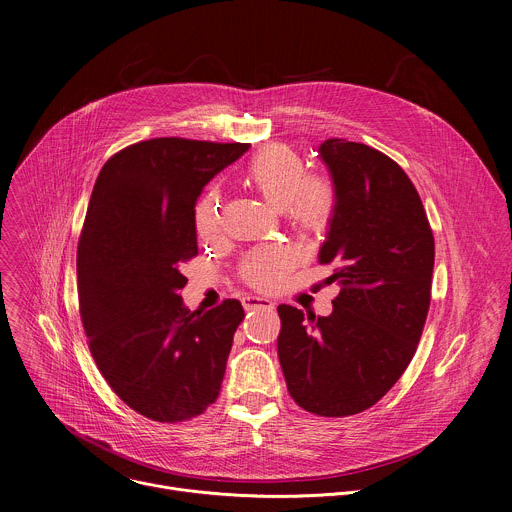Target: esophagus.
Segmentation results:
<instances>
[{
  "instance_id": "obj_1",
  "label": "esophagus",
  "mask_w": 512,
  "mask_h": 512,
  "mask_svg": "<svg viewBox=\"0 0 512 512\" xmlns=\"http://www.w3.org/2000/svg\"><path fill=\"white\" fill-rule=\"evenodd\" d=\"M273 306H275V304H273L271 300L261 298V296H245V298H243V308H245V310H259V308L271 310Z\"/></svg>"
}]
</instances>
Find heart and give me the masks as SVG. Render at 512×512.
I'll return each mask as SVG.
<instances>
[{
  "label": "heart",
  "instance_id": "1",
  "mask_svg": "<svg viewBox=\"0 0 512 512\" xmlns=\"http://www.w3.org/2000/svg\"><path fill=\"white\" fill-rule=\"evenodd\" d=\"M243 182L261 194L271 206L281 208L287 227L300 237L328 233L338 194L330 178L308 174L304 158L287 145L273 143L259 150L243 166ZM194 227L200 239H212L218 231V196L208 192L194 210ZM291 265L285 249L267 245L249 253L239 265V277L255 289H273Z\"/></svg>",
  "mask_w": 512,
  "mask_h": 512
}]
</instances>
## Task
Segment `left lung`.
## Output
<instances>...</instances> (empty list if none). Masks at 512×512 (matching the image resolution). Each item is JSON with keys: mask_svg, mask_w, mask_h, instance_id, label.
I'll list each match as a JSON object with an SVG mask.
<instances>
[{"mask_svg": "<svg viewBox=\"0 0 512 512\" xmlns=\"http://www.w3.org/2000/svg\"><path fill=\"white\" fill-rule=\"evenodd\" d=\"M338 206L320 263L340 283L330 316L281 304L277 354L287 391L302 409L346 417L373 407L417 350L431 300L435 243L421 198L371 145L326 139Z\"/></svg>", "mask_w": 512, "mask_h": 512, "instance_id": "1", "label": "left lung"}]
</instances>
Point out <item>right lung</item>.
I'll list each match as a JSON object with an SVG mask.
<instances>
[{"label":"right lung","instance_id":"1","mask_svg":"<svg viewBox=\"0 0 512 512\" xmlns=\"http://www.w3.org/2000/svg\"><path fill=\"white\" fill-rule=\"evenodd\" d=\"M247 150L156 137L127 145L97 176L77 251L81 322L107 385L148 419H192L221 393L245 312L239 300L186 310L182 269L198 255L196 198Z\"/></svg>","mask_w":512,"mask_h":512}]
</instances>
